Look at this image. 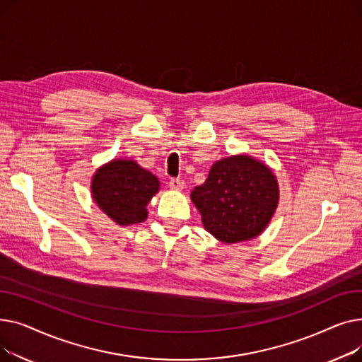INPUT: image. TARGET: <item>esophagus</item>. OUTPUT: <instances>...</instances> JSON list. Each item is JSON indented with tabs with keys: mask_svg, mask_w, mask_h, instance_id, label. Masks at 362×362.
<instances>
[{
	"mask_svg": "<svg viewBox=\"0 0 362 362\" xmlns=\"http://www.w3.org/2000/svg\"><path fill=\"white\" fill-rule=\"evenodd\" d=\"M168 186L171 189H175V191H182V189L185 187V182L182 179H179V177H173V179H170Z\"/></svg>",
	"mask_w": 362,
	"mask_h": 362,
	"instance_id": "esophagus-1",
	"label": "esophagus"
}]
</instances>
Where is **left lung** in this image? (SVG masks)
Returning <instances> with one entry per match:
<instances>
[{"mask_svg": "<svg viewBox=\"0 0 362 362\" xmlns=\"http://www.w3.org/2000/svg\"><path fill=\"white\" fill-rule=\"evenodd\" d=\"M191 198L205 230L224 243H236L267 227L279 202V186L267 165L233 156L214 163Z\"/></svg>", "mask_w": 362, "mask_h": 362, "instance_id": "obj_1", "label": "left lung"}]
</instances>
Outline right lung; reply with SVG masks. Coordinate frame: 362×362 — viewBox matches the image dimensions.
<instances>
[{
  "instance_id": "right-lung-1",
  "label": "right lung",
  "mask_w": 362,
  "mask_h": 362,
  "mask_svg": "<svg viewBox=\"0 0 362 362\" xmlns=\"http://www.w3.org/2000/svg\"><path fill=\"white\" fill-rule=\"evenodd\" d=\"M92 197L101 210L120 226L142 223L146 205L158 189V179L132 160H114L92 180Z\"/></svg>"
}]
</instances>
